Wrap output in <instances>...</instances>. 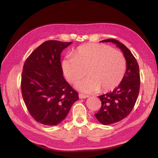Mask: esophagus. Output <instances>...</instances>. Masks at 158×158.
<instances>
[{"instance_id": "esophagus-1", "label": "esophagus", "mask_w": 158, "mask_h": 158, "mask_svg": "<svg viewBox=\"0 0 158 158\" xmlns=\"http://www.w3.org/2000/svg\"><path fill=\"white\" fill-rule=\"evenodd\" d=\"M79 98H80V99H84V98H88V95H84V94H79Z\"/></svg>"}]
</instances>
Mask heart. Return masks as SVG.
I'll return each instance as SVG.
<instances>
[{"label": "heart", "mask_w": 158, "mask_h": 158, "mask_svg": "<svg viewBox=\"0 0 158 158\" xmlns=\"http://www.w3.org/2000/svg\"><path fill=\"white\" fill-rule=\"evenodd\" d=\"M65 77L74 84L86 74L89 76L76 84L84 93L109 92L117 88L125 77L127 61L122 52L98 44L80 45L72 56H66L62 63Z\"/></svg>", "instance_id": "1"}]
</instances>
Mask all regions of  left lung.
Listing matches in <instances>:
<instances>
[{"instance_id": "8db88e82", "label": "left lung", "mask_w": 158, "mask_h": 158, "mask_svg": "<svg viewBox=\"0 0 158 158\" xmlns=\"http://www.w3.org/2000/svg\"><path fill=\"white\" fill-rule=\"evenodd\" d=\"M102 42L116 44L123 52L127 61L126 73L121 84L113 92L99 96L102 106L95 116L99 122L107 125L123 120L132 111L139 94L140 77L138 62L125 45L114 39Z\"/></svg>"}]
</instances>
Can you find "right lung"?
Instances as JSON below:
<instances>
[{"instance_id": "obj_1", "label": "right lung", "mask_w": 158, "mask_h": 158, "mask_svg": "<svg viewBox=\"0 0 158 158\" xmlns=\"http://www.w3.org/2000/svg\"><path fill=\"white\" fill-rule=\"evenodd\" d=\"M72 42L43 43L23 64L21 89L31 116L41 124L55 126L63 121L78 94L63 77L60 53Z\"/></svg>"}]
</instances>
